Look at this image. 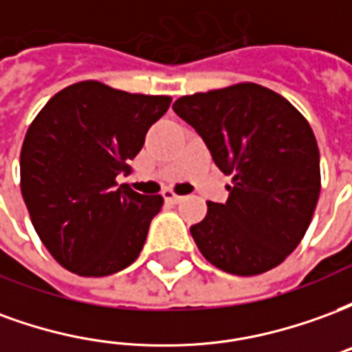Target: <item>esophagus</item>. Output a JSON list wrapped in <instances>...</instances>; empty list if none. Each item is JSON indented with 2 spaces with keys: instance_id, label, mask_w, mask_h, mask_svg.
Wrapping results in <instances>:
<instances>
[{
  "instance_id": "34e87169",
  "label": "esophagus",
  "mask_w": 352,
  "mask_h": 352,
  "mask_svg": "<svg viewBox=\"0 0 352 352\" xmlns=\"http://www.w3.org/2000/svg\"><path fill=\"white\" fill-rule=\"evenodd\" d=\"M164 199H166V201H171V204H179V201H183L184 196H181V194H175L173 190H166L164 192Z\"/></svg>"
}]
</instances>
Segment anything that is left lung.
<instances>
[{
	"instance_id": "1",
	"label": "left lung",
	"mask_w": 352,
	"mask_h": 352,
	"mask_svg": "<svg viewBox=\"0 0 352 352\" xmlns=\"http://www.w3.org/2000/svg\"><path fill=\"white\" fill-rule=\"evenodd\" d=\"M173 111L232 177L226 204L207 201L190 234L207 262L232 275L279 265L309 228L320 194L315 133L280 94L254 82L183 96Z\"/></svg>"
}]
</instances>
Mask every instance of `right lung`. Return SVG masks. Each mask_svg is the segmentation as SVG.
<instances>
[{"mask_svg":"<svg viewBox=\"0 0 352 352\" xmlns=\"http://www.w3.org/2000/svg\"><path fill=\"white\" fill-rule=\"evenodd\" d=\"M169 103L82 80L52 96L30 124L20 190L37 236L65 270L105 277L139 256L164 198L116 186V175L130 171Z\"/></svg>","mask_w":352,"mask_h":352,"instance_id":"obj_1","label":"right lung"}]
</instances>
